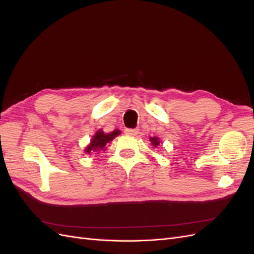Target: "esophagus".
<instances>
[{
	"label": "esophagus",
	"instance_id": "34e87169",
	"mask_svg": "<svg viewBox=\"0 0 254 254\" xmlns=\"http://www.w3.org/2000/svg\"><path fill=\"white\" fill-rule=\"evenodd\" d=\"M125 133L130 136H135L137 135V133H139V129H126Z\"/></svg>",
	"mask_w": 254,
	"mask_h": 254
}]
</instances>
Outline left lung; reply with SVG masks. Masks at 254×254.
Here are the masks:
<instances>
[{"label":"left lung","instance_id":"left-lung-1","mask_svg":"<svg viewBox=\"0 0 254 254\" xmlns=\"http://www.w3.org/2000/svg\"><path fill=\"white\" fill-rule=\"evenodd\" d=\"M149 141L151 142V145L153 146V147H158V146L160 145L161 141L158 136H152V137H149Z\"/></svg>","mask_w":254,"mask_h":254}]
</instances>
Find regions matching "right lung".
<instances>
[{
	"label": "right lung",
	"instance_id": "right-lung-1",
	"mask_svg": "<svg viewBox=\"0 0 254 254\" xmlns=\"http://www.w3.org/2000/svg\"><path fill=\"white\" fill-rule=\"evenodd\" d=\"M120 134H121V130L119 129L113 130L112 132H109V133H105L102 129H98L95 132V134L92 136L89 145L84 148V152L90 153V152H98L101 150H106L107 144L112 142L114 137Z\"/></svg>",
	"mask_w": 254,
	"mask_h": 254
}]
</instances>
